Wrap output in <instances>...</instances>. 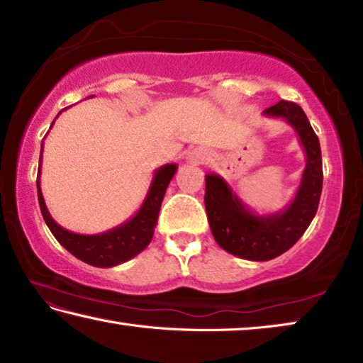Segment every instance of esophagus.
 Masks as SVG:
<instances>
[{
	"mask_svg": "<svg viewBox=\"0 0 363 363\" xmlns=\"http://www.w3.org/2000/svg\"><path fill=\"white\" fill-rule=\"evenodd\" d=\"M189 160H192L194 163H203L206 160V153L203 150H200V149H195V150L190 152Z\"/></svg>",
	"mask_w": 363,
	"mask_h": 363,
	"instance_id": "esophagus-1",
	"label": "esophagus"
}]
</instances>
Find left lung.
<instances>
[{"label":"left lung","instance_id":"left-lung-1","mask_svg":"<svg viewBox=\"0 0 363 363\" xmlns=\"http://www.w3.org/2000/svg\"><path fill=\"white\" fill-rule=\"evenodd\" d=\"M296 131L306 153V168L296 195L285 210L256 214L219 174H206L205 208L214 240L227 253L248 261L274 259L296 243L314 219L320 201L323 171L320 143L298 104L280 101L264 110Z\"/></svg>","mask_w":363,"mask_h":363}]
</instances>
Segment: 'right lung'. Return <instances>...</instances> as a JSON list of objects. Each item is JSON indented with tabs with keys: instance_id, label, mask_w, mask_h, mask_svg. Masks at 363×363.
<instances>
[{
	"instance_id": "obj_1",
	"label": "right lung",
	"mask_w": 363,
	"mask_h": 363,
	"mask_svg": "<svg viewBox=\"0 0 363 363\" xmlns=\"http://www.w3.org/2000/svg\"><path fill=\"white\" fill-rule=\"evenodd\" d=\"M60 115V113H59ZM57 115V116H59ZM56 116V118H57ZM54 125V121H52ZM51 125V128H52ZM41 157H43V143H41ZM41 157H40V168L38 177H36V189H38V201L40 210L45 223L52 232V235L57 238V242L62 247L70 251V253L82 259L83 262L89 264L94 267H113L130 261L131 257L138 256L140 251L147 248L150 243L155 225L158 220V213L162 208V201L164 192H167L169 181L173 179L177 171V164H163L153 174L152 184L149 187L143 205L126 223L113 227L107 232L96 233V235H83V233H75L60 227L56 220L49 214L45 199H43L41 187H40V174H41Z\"/></svg>"
}]
</instances>
